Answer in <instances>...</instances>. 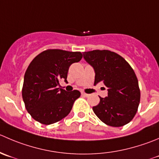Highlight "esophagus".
Instances as JSON below:
<instances>
[{
  "mask_svg": "<svg viewBox=\"0 0 159 159\" xmlns=\"http://www.w3.org/2000/svg\"><path fill=\"white\" fill-rule=\"evenodd\" d=\"M81 95H83V96H84V97H88L89 96V94H86V93H84V92H81Z\"/></svg>",
  "mask_w": 159,
  "mask_h": 159,
  "instance_id": "34e87169",
  "label": "esophagus"
}]
</instances>
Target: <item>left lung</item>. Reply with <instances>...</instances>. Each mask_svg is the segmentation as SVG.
<instances>
[{"mask_svg":"<svg viewBox=\"0 0 159 159\" xmlns=\"http://www.w3.org/2000/svg\"><path fill=\"white\" fill-rule=\"evenodd\" d=\"M84 61L95 71V83L103 82L108 96L100 98L94 112L102 122L111 127H122L132 120L140 103L138 81L130 64L109 50L84 52Z\"/></svg>","mask_w":159,"mask_h":159,"instance_id":"left-lung-1","label":"left lung"}]
</instances>
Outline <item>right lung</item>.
Masks as SVG:
<instances>
[{
	"label": "right lung",
	"instance_id": "add662e5",
	"mask_svg": "<svg viewBox=\"0 0 159 159\" xmlns=\"http://www.w3.org/2000/svg\"><path fill=\"white\" fill-rule=\"evenodd\" d=\"M81 58L80 52L48 50L32 60L25 74L22 98L35 120L50 125L68 115L81 92H68L57 86L61 79L67 82L70 66Z\"/></svg>",
	"mask_w": 159,
	"mask_h": 159
}]
</instances>
